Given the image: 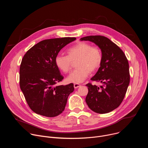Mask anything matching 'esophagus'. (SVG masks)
<instances>
[{
  "mask_svg": "<svg viewBox=\"0 0 148 148\" xmlns=\"http://www.w3.org/2000/svg\"><path fill=\"white\" fill-rule=\"evenodd\" d=\"M79 87H80V84H79L75 83V84H74V88H78Z\"/></svg>",
  "mask_w": 148,
  "mask_h": 148,
  "instance_id": "esophagus-1",
  "label": "esophagus"
}]
</instances>
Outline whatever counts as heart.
<instances>
[{"label":"heart","mask_w":148,"mask_h":148,"mask_svg":"<svg viewBox=\"0 0 148 148\" xmlns=\"http://www.w3.org/2000/svg\"><path fill=\"white\" fill-rule=\"evenodd\" d=\"M67 55L57 54L55 58L57 67L63 73H68L71 69L72 61H76L77 67L67 77L70 82L81 83L88 76L90 71L97 70L102 61V54L100 49L92 46L86 42H79L67 50Z\"/></svg>","instance_id":"obj_1"}]
</instances>
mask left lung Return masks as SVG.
Returning a JSON list of instances; mask_svg holds the SVG:
<instances>
[{
	"mask_svg": "<svg viewBox=\"0 0 148 148\" xmlns=\"http://www.w3.org/2000/svg\"><path fill=\"white\" fill-rule=\"evenodd\" d=\"M90 41L101 49L102 61L92 81L100 82L98 87L87 84L86 101L88 107L98 114H106L118 108L122 102L130 81L128 61L123 51L112 41L102 36L80 38Z\"/></svg>",
	"mask_w": 148,
	"mask_h": 148,
	"instance_id": "8db88e82",
	"label": "left lung"
}]
</instances>
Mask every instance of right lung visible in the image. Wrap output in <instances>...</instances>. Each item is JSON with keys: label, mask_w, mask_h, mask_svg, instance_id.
Returning <instances> with one entry per match:
<instances>
[{"label": "right lung", "mask_w": 148, "mask_h": 148, "mask_svg": "<svg viewBox=\"0 0 148 148\" xmlns=\"http://www.w3.org/2000/svg\"><path fill=\"white\" fill-rule=\"evenodd\" d=\"M76 39H47L33 46L25 54L20 67V87L30 109L47 117H54L64 110L74 84L54 86L63 76L55 63L56 56Z\"/></svg>", "instance_id": "obj_1"}]
</instances>
